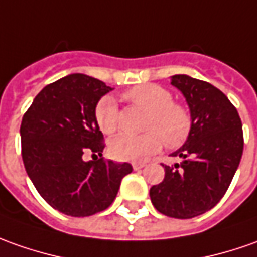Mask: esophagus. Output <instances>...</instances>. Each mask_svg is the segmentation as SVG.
Returning a JSON list of instances; mask_svg holds the SVG:
<instances>
[{"mask_svg":"<svg viewBox=\"0 0 257 257\" xmlns=\"http://www.w3.org/2000/svg\"><path fill=\"white\" fill-rule=\"evenodd\" d=\"M132 167H134V170H141L145 167V163H139V162H135V163H132Z\"/></svg>","mask_w":257,"mask_h":257,"instance_id":"obj_1","label":"esophagus"}]
</instances>
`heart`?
Instances as JSON below:
<instances>
[{
  "instance_id": "1",
  "label": "heart",
  "mask_w": 257,
  "mask_h": 257,
  "mask_svg": "<svg viewBox=\"0 0 257 257\" xmlns=\"http://www.w3.org/2000/svg\"><path fill=\"white\" fill-rule=\"evenodd\" d=\"M125 98L146 109L148 132L141 135L122 134L109 142V153L116 160L138 162L160 151L162 143L177 149L186 142L193 128V116L187 108L174 102L173 94L158 84H141L125 92ZM95 121L101 132L114 134L119 125L118 105L111 95L99 99L95 106Z\"/></svg>"
}]
</instances>
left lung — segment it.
I'll return each mask as SVG.
<instances>
[{
	"instance_id": "obj_1",
	"label": "left lung",
	"mask_w": 257,
	"mask_h": 257,
	"mask_svg": "<svg viewBox=\"0 0 257 257\" xmlns=\"http://www.w3.org/2000/svg\"><path fill=\"white\" fill-rule=\"evenodd\" d=\"M186 97L193 128L173 152L181 163L165 166V179L151 188L152 204L163 215L188 219L214 208L231 184L243 152L242 122L221 90L186 74L172 77Z\"/></svg>"
}]
</instances>
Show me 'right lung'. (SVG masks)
I'll use <instances>...</instances> for the list:
<instances>
[{
	"instance_id": "right-lung-1",
	"label": "right lung",
	"mask_w": 257,
	"mask_h": 257,
	"mask_svg": "<svg viewBox=\"0 0 257 257\" xmlns=\"http://www.w3.org/2000/svg\"><path fill=\"white\" fill-rule=\"evenodd\" d=\"M111 87L85 74H69L42 90L22 118V160L42 198L62 214L90 216L106 209L132 172L129 163L85 162L102 156L104 136L95 106Z\"/></svg>"
}]
</instances>
